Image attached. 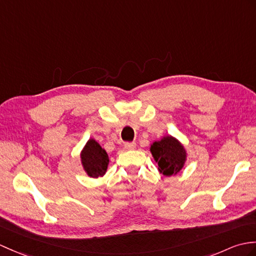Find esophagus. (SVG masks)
Segmentation results:
<instances>
[{
  "mask_svg": "<svg viewBox=\"0 0 256 256\" xmlns=\"http://www.w3.org/2000/svg\"><path fill=\"white\" fill-rule=\"evenodd\" d=\"M124 146H126V150H132L136 147V142H126V144H124Z\"/></svg>",
  "mask_w": 256,
  "mask_h": 256,
  "instance_id": "esophagus-1",
  "label": "esophagus"
}]
</instances>
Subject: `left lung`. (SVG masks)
Here are the masks:
<instances>
[{
  "mask_svg": "<svg viewBox=\"0 0 256 256\" xmlns=\"http://www.w3.org/2000/svg\"><path fill=\"white\" fill-rule=\"evenodd\" d=\"M150 152L158 164L160 174L164 176L176 174L182 169L186 158L183 146L171 136H166L162 140L154 142Z\"/></svg>",
  "mask_w": 256,
  "mask_h": 256,
  "instance_id": "obj_1",
  "label": "left lung"
}]
</instances>
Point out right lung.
Returning a JSON list of instances; mask_svg holds the SVG:
<instances>
[{"label":"right lung","mask_w":256,"mask_h":256,"mask_svg":"<svg viewBox=\"0 0 256 256\" xmlns=\"http://www.w3.org/2000/svg\"><path fill=\"white\" fill-rule=\"evenodd\" d=\"M82 162L87 174L92 178L102 176L109 164V157L94 140H89L82 152Z\"/></svg>","instance_id":"add662e5"}]
</instances>
